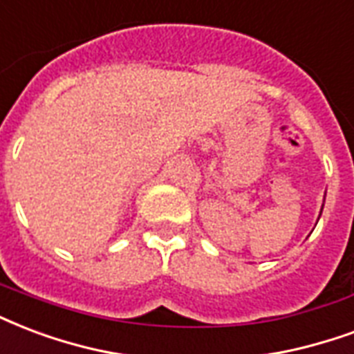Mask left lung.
Returning a JSON list of instances; mask_svg holds the SVG:
<instances>
[{
    "mask_svg": "<svg viewBox=\"0 0 354 354\" xmlns=\"http://www.w3.org/2000/svg\"><path fill=\"white\" fill-rule=\"evenodd\" d=\"M321 211H323V209H321Z\"/></svg>",
    "mask_w": 354,
    "mask_h": 354,
    "instance_id": "left-lung-1",
    "label": "left lung"
}]
</instances>
